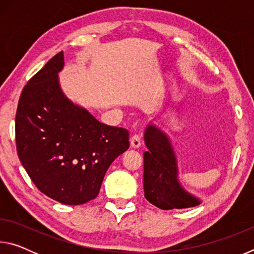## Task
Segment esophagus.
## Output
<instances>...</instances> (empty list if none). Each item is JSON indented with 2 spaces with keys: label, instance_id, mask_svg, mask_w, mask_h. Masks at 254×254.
<instances>
[{
  "label": "esophagus",
  "instance_id": "esophagus-1",
  "mask_svg": "<svg viewBox=\"0 0 254 254\" xmlns=\"http://www.w3.org/2000/svg\"><path fill=\"white\" fill-rule=\"evenodd\" d=\"M130 142H131L132 148H134V149L139 148L141 145V136L139 134H133L130 139Z\"/></svg>",
  "mask_w": 254,
  "mask_h": 254
}]
</instances>
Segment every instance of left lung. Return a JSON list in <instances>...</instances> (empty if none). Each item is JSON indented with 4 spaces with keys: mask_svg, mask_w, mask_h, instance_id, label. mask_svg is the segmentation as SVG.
I'll use <instances>...</instances> for the list:
<instances>
[{
    "mask_svg": "<svg viewBox=\"0 0 254 254\" xmlns=\"http://www.w3.org/2000/svg\"><path fill=\"white\" fill-rule=\"evenodd\" d=\"M149 151L144 152V197L160 209L188 208L200 203L180 186L177 179V160L165 133L149 126L144 133Z\"/></svg>",
    "mask_w": 254,
    "mask_h": 254,
    "instance_id": "left-lung-1",
    "label": "left lung"
}]
</instances>
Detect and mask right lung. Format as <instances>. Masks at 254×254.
Masks as SVG:
<instances>
[{
    "mask_svg": "<svg viewBox=\"0 0 254 254\" xmlns=\"http://www.w3.org/2000/svg\"><path fill=\"white\" fill-rule=\"evenodd\" d=\"M55 55L29 79L15 115L16 151L36 187L65 205L95 198L111 163L130 147L127 128L98 122L64 95Z\"/></svg>",
    "mask_w": 254,
    "mask_h": 254,
    "instance_id": "add662e5",
    "label": "right lung"
}]
</instances>
